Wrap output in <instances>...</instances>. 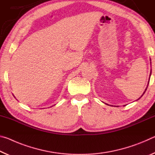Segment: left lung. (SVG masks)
Instances as JSON below:
<instances>
[{
  "instance_id": "8db88e82",
  "label": "left lung",
  "mask_w": 155,
  "mask_h": 155,
  "mask_svg": "<svg viewBox=\"0 0 155 155\" xmlns=\"http://www.w3.org/2000/svg\"><path fill=\"white\" fill-rule=\"evenodd\" d=\"M150 61H151V60H150ZM150 75H151V72H150ZM149 80H150V78H149ZM148 84H149V81H148ZM147 87H146V90H145V91H144V92H143V94H142V95H141V96H143V94H144V93H145V91H146V90H147ZM141 97H140V98H141Z\"/></svg>"
}]
</instances>
